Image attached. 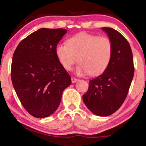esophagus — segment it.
Instances as JSON below:
<instances>
[{
    "label": "esophagus",
    "mask_w": 146,
    "mask_h": 146,
    "mask_svg": "<svg viewBox=\"0 0 146 146\" xmlns=\"http://www.w3.org/2000/svg\"><path fill=\"white\" fill-rule=\"evenodd\" d=\"M71 81H72V82H73V83H75V82H76L77 81H78V79L74 78V77H72Z\"/></svg>",
    "instance_id": "esophagus-1"
}]
</instances>
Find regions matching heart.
Here are the masks:
<instances>
[{
  "label": "heart",
  "instance_id": "b5f03b06",
  "mask_svg": "<svg viewBox=\"0 0 146 146\" xmlns=\"http://www.w3.org/2000/svg\"><path fill=\"white\" fill-rule=\"evenodd\" d=\"M55 52L64 69L71 70L78 59L80 64L76 71L79 75L89 73L91 76H97L108 68L113 44L108 37L82 32L68 38L66 45L57 44Z\"/></svg>",
  "mask_w": 146,
  "mask_h": 146
}]
</instances>
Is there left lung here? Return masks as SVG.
Returning a JSON list of instances; mask_svg holds the SVG:
<instances>
[{"label":"left lung","instance_id":"1","mask_svg":"<svg viewBox=\"0 0 146 146\" xmlns=\"http://www.w3.org/2000/svg\"><path fill=\"white\" fill-rule=\"evenodd\" d=\"M113 44V53L106 70L90 80L82 95L87 108L95 115L106 117L116 112L128 95L135 72L132 52L126 39L117 30L103 27Z\"/></svg>","mask_w":146,"mask_h":146}]
</instances>
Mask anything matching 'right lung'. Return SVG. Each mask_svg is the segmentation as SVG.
Here are the masks:
<instances>
[{"label":"right lung","mask_w":146,"mask_h":146,"mask_svg":"<svg viewBox=\"0 0 146 146\" xmlns=\"http://www.w3.org/2000/svg\"><path fill=\"white\" fill-rule=\"evenodd\" d=\"M64 29L42 28L23 39L13 55L12 84L25 110L37 118L53 114L59 106L71 76L57 58L55 48Z\"/></svg>","instance_id":"add662e5"}]
</instances>
